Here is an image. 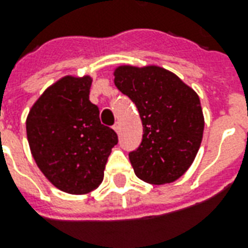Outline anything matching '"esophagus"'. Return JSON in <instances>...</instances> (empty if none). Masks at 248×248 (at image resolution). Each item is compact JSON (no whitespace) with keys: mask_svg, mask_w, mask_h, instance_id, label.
I'll use <instances>...</instances> for the list:
<instances>
[{"mask_svg":"<svg viewBox=\"0 0 248 248\" xmlns=\"http://www.w3.org/2000/svg\"><path fill=\"white\" fill-rule=\"evenodd\" d=\"M113 129L115 130V131H117V133H119V122H115V124H114Z\"/></svg>","mask_w":248,"mask_h":248,"instance_id":"1","label":"esophagus"}]
</instances>
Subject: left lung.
Masks as SVG:
<instances>
[{"instance_id":"obj_1","label":"left lung","mask_w":248,"mask_h":248,"mask_svg":"<svg viewBox=\"0 0 248 248\" xmlns=\"http://www.w3.org/2000/svg\"><path fill=\"white\" fill-rule=\"evenodd\" d=\"M114 82L142 119V142L129 153L135 175L154 185L177 181L191 166L202 142L204 121L197 93L158 66H121Z\"/></svg>"}]
</instances>
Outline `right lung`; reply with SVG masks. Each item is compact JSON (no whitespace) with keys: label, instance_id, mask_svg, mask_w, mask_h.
<instances>
[{"label":"right lung","instance_id":"obj_1","mask_svg":"<svg viewBox=\"0 0 248 248\" xmlns=\"http://www.w3.org/2000/svg\"><path fill=\"white\" fill-rule=\"evenodd\" d=\"M92 78L65 77L46 90L30 110L26 134L37 166L57 188L86 194L103 181L118 135L101 124L90 102Z\"/></svg>","mask_w":248,"mask_h":248}]
</instances>
